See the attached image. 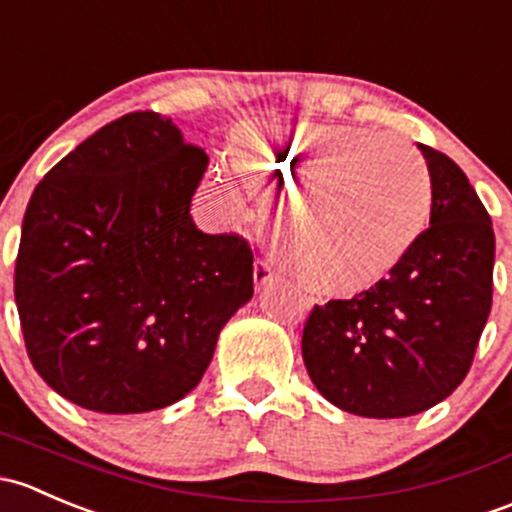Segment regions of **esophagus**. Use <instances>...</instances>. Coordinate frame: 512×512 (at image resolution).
I'll return each mask as SVG.
<instances>
[{"label": "esophagus", "mask_w": 512, "mask_h": 512, "mask_svg": "<svg viewBox=\"0 0 512 512\" xmlns=\"http://www.w3.org/2000/svg\"><path fill=\"white\" fill-rule=\"evenodd\" d=\"M254 283L256 288H266L268 283H273V268L271 263L263 261V258H258L254 266Z\"/></svg>", "instance_id": "34e87169"}]
</instances>
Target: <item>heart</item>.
<instances>
[{"label": "heart", "mask_w": 512, "mask_h": 512, "mask_svg": "<svg viewBox=\"0 0 512 512\" xmlns=\"http://www.w3.org/2000/svg\"><path fill=\"white\" fill-rule=\"evenodd\" d=\"M251 175L303 184L288 199L278 249L305 288L345 293L392 271L424 234L434 189L409 142L360 125L300 120L236 130Z\"/></svg>", "instance_id": "obj_1"}]
</instances>
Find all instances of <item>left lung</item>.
<instances>
[{"label":"left lung","mask_w":512,"mask_h":512,"mask_svg":"<svg viewBox=\"0 0 512 512\" xmlns=\"http://www.w3.org/2000/svg\"><path fill=\"white\" fill-rule=\"evenodd\" d=\"M429 167V229L387 278L315 305L303 362L342 412L399 419L436 407L471 370L493 300L495 236L461 167L419 145Z\"/></svg>","instance_id":"1"}]
</instances>
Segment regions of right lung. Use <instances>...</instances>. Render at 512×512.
Segmentation results:
<instances>
[{
	"instance_id": "add662e5",
	"label": "right lung",
	"mask_w": 512,
	"mask_h": 512,
	"mask_svg": "<svg viewBox=\"0 0 512 512\" xmlns=\"http://www.w3.org/2000/svg\"><path fill=\"white\" fill-rule=\"evenodd\" d=\"M204 150L160 113H128L36 184L14 298L31 365L68 402L142 414L192 392L254 295V254L204 234L189 204Z\"/></svg>"
}]
</instances>
